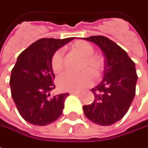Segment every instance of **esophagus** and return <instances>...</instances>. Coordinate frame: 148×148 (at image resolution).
Wrapping results in <instances>:
<instances>
[{
	"label": "esophagus",
	"instance_id": "1",
	"mask_svg": "<svg viewBox=\"0 0 148 148\" xmlns=\"http://www.w3.org/2000/svg\"><path fill=\"white\" fill-rule=\"evenodd\" d=\"M70 94H71V95H79V94H80V92L71 91V92H70Z\"/></svg>",
	"mask_w": 148,
	"mask_h": 148
}]
</instances>
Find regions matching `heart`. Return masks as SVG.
I'll return each mask as SVG.
<instances>
[{"label":"heart","mask_w":148,"mask_h":148,"mask_svg":"<svg viewBox=\"0 0 148 148\" xmlns=\"http://www.w3.org/2000/svg\"><path fill=\"white\" fill-rule=\"evenodd\" d=\"M73 53L82 58L80 73L66 72L61 74L57 79L58 88L64 91H80L90 86L94 82V77L99 79L105 71V60L101 54L95 53L93 45L83 40H77L70 45ZM50 66L54 73H61L65 67V59L62 52L56 50L53 53Z\"/></svg>","instance_id":"1"}]
</instances>
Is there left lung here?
Masks as SVG:
<instances>
[{
    "instance_id": "1",
    "label": "left lung",
    "mask_w": 148,
    "mask_h": 148,
    "mask_svg": "<svg viewBox=\"0 0 148 148\" xmlns=\"http://www.w3.org/2000/svg\"><path fill=\"white\" fill-rule=\"evenodd\" d=\"M84 39L99 45L105 60L103 81L91 89L95 100L83 106L84 114L95 124L112 125L126 114L135 95L138 76L135 62L124 49L104 36Z\"/></svg>"
}]
</instances>
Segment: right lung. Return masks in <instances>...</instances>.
Returning <instances> with one entry per match:
<instances>
[{"mask_svg": "<svg viewBox=\"0 0 148 148\" xmlns=\"http://www.w3.org/2000/svg\"><path fill=\"white\" fill-rule=\"evenodd\" d=\"M74 38H42L21 53L11 71V95L25 121L38 126L50 124L62 115L69 93L51 97L55 88L50 60L53 53Z\"/></svg>", "mask_w": 148, "mask_h": 148, "instance_id": "1", "label": "right lung"}]
</instances>
